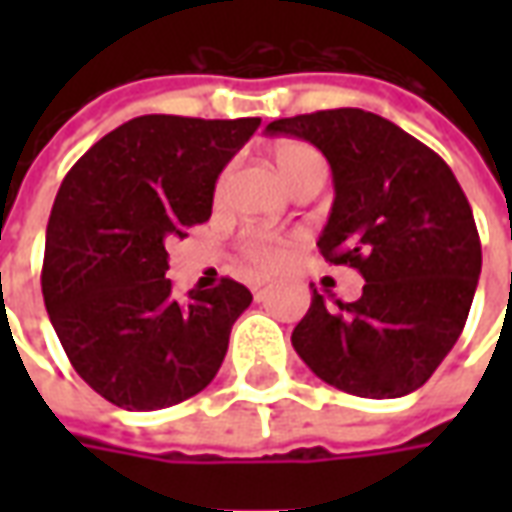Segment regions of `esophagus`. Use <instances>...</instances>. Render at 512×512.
<instances>
[{"label": "esophagus", "instance_id": "esophagus-1", "mask_svg": "<svg viewBox=\"0 0 512 512\" xmlns=\"http://www.w3.org/2000/svg\"><path fill=\"white\" fill-rule=\"evenodd\" d=\"M263 285H266V279H255V282H252V290H255V293H260V288H263Z\"/></svg>", "mask_w": 512, "mask_h": 512}]
</instances>
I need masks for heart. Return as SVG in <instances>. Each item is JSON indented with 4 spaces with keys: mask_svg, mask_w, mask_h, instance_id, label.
Segmentation results:
<instances>
[{
    "mask_svg": "<svg viewBox=\"0 0 512 512\" xmlns=\"http://www.w3.org/2000/svg\"><path fill=\"white\" fill-rule=\"evenodd\" d=\"M318 156L312 147L307 145H299V142H290V145H282L277 150V167L279 172L288 178L293 169L299 167L304 158H312ZM224 186V178L219 180V189ZM244 255L249 260V266H255L257 271H268V268L279 266L285 255H288V246L282 238L271 233H246L244 238Z\"/></svg>",
    "mask_w": 512,
    "mask_h": 512,
    "instance_id": "obj_1",
    "label": "heart"
}]
</instances>
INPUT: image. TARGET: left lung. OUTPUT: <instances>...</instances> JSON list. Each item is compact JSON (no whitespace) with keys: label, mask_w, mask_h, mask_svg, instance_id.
I'll return each mask as SVG.
<instances>
[{"label":"left lung","mask_w":512,"mask_h":512,"mask_svg":"<svg viewBox=\"0 0 512 512\" xmlns=\"http://www.w3.org/2000/svg\"><path fill=\"white\" fill-rule=\"evenodd\" d=\"M268 134L307 139L334 178L321 255L365 277L356 301L312 304L290 343L315 376L359 397L425 384L469 318L483 266L472 205L444 158L365 109L282 117Z\"/></svg>","instance_id":"8db88e82"}]
</instances>
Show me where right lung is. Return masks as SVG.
<instances>
[{"label":"right lung","mask_w":512,"mask_h":512,"mask_svg":"<svg viewBox=\"0 0 512 512\" xmlns=\"http://www.w3.org/2000/svg\"><path fill=\"white\" fill-rule=\"evenodd\" d=\"M260 117L142 115L98 139L62 180L46 227L43 301L73 370L128 411L211 384L252 293L224 277L172 296L167 241L208 222L227 161Z\"/></svg>","instance_id":"right-lung-1"}]
</instances>
